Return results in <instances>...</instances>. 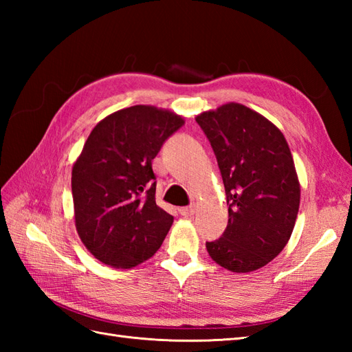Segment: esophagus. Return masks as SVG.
Here are the masks:
<instances>
[{
    "label": "esophagus",
    "mask_w": 352,
    "mask_h": 352,
    "mask_svg": "<svg viewBox=\"0 0 352 352\" xmlns=\"http://www.w3.org/2000/svg\"><path fill=\"white\" fill-rule=\"evenodd\" d=\"M197 212V207L195 206H189V207H182L180 208V213L182 216H184V218H190V216L195 214Z\"/></svg>",
    "instance_id": "1"
}]
</instances>
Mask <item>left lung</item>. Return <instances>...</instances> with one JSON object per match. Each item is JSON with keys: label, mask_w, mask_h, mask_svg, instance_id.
<instances>
[{"label": "left lung", "mask_w": 352, "mask_h": 352, "mask_svg": "<svg viewBox=\"0 0 352 352\" xmlns=\"http://www.w3.org/2000/svg\"><path fill=\"white\" fill-rule=\"evenodd\" d=\"M222 174L228 226L207 242L208 256L231 272L257 271L287 245L301 199L294 157L284 134L239 102L199 113Z\"/></svg>", "instance_id": "8db88e82"}]
</instances>
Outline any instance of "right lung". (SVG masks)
<instances>
[{
    "label": "right lung",
    "mask_w": 352,
    "mask_h": 352,
    "mask_svg": "<svg viewBox=\"0 0 352 352\" xmlns=\"http://www.w3.org/2000/svg\"><path fill=\"white\" fill-rule=\"evenodd\" d=\"M184 118L131 106L94 126L72 166L74 219L95 258L131 269L160 248L174 218L155 204L153 159Z\"/></svg>",
    "instance_id": "add662e5"
}]
</instances>
